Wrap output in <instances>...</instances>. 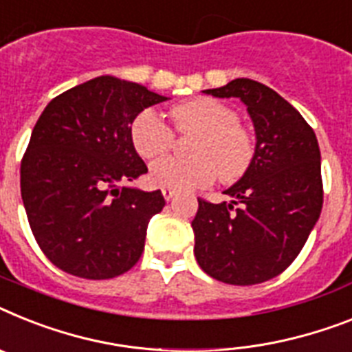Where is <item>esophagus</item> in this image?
Segmentation results:
<instances>
[{
    "label": "esophagus",
    "instance_id": "1",
    "mask_svg": "<svg viewBox=\"0 0 352 352\" xmlns=\"http://www.w3.org/2000/svg\"><path fill=\"white\" fill-rule=\"evenodd\" d=\"M177 195L175 190H170V188H162V197L166 200H171Z\"/></svg>",
    "mask_w": 352,
    "mask_h": 352
}]
</instances>
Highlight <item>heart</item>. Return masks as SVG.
<instances>
[{
  "label": "heart",
  "mask_w": 352,
  "mask_h": 352,
  "mask_svg": "<svg viewBox=\"0 0 352 352\" xmlns=\"http://www.w3.org/2000/svg\"><path fill=\"white\" fill-rule=\"evenodd\" d=\"M177 132L195 134L190 161L164 157L148 170L150 184L175 191L206 188L218 175L221 182H234L249 170L254 159V138L229 105L214 98H195L170 111ZM135 152L144 159L159 157L170 150L173 132L157 112L141 111L131 126Z\"/></svg>",
  "instance_id": "heart-1"
}]
</instances>
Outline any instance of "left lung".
Wrapping results in <instances>:
<instances>
[{
  "instance_id": "8db88e82",
  "label": "left lung",
  "mask_w": 352,
  "mask_h": 352,
  "mask_svg": "<svg viewBox=\"0 0 352 352\" xmlns=\"http://www.w3.org/2000/svg\"><path fill=\"white\" fill-rule=\"evenodd\" d=\"M240 98L256 129L249 170L223 193L231 202L199 199L191 221L195 258L208 276L236 286L279 276L299 256L322 211L320 150L300 112L267 85L236 78L204 91Z\"/></svg>"
}]
</instances>
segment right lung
<instances>
[{"label": "right lung", "instance_id": "right-lung-1", "mask_svg": "<svg viewBox=\"0 0 352 352\" xmlns=\"http://www.w3.org/2000/svg\"><path fill=\"white\" fill-rule=\"evenodd\" d=\"M168 100L134 82L98 76L46 105L21 161V197L41 250L82 279L131 270L161 191L120 188L146 173L131 140L135 116Z\"/></svg>", "mask_w": 352, "mask_h": 352}]
</instances>
